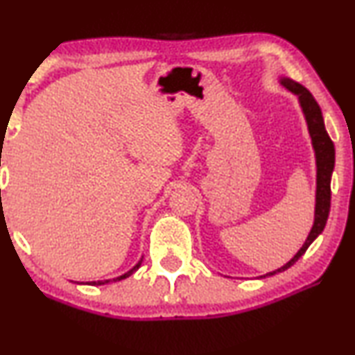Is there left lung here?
Listing matches in <instances>:
<instances>
[{"label":"left lung","mask_w":355,"mask_h":355,"mask_svg":"<svg viewBox=\"0 0 355 355\" xmlns=\"http://www.w3.org/2000/svg\"><path fill=\"white\" fill-rule=\"evenodd\" d=\"M278 83L283 88H286L289 93L296 94L297 103L301 106V111L306 119L309 135H311V141L313 148V154H315V167H317V188H315V211H313V223L311 232H309L306 241L301 246V249L294 254L293 259L282 266L277 270L268 272L266 275H261L257 278L272 277L275 273L288 270L289 267L294 266L299 261V257L304 256L307 248L315 241L318 234L323 232L327 225L328 214H329V201H331V175L334 168V144L331 138L328 137L325 122H323L322 109L318 106L315 98L312 96L307 88H304L301 83L294 82L289 77H279Z\"/></svg>","instance_id":"obj_1"}]
</instances>
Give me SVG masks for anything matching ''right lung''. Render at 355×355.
Wrapping results in <instances>:
<instances>
[{
  "label": "right lung",
  "instance_id": "1",
  "mask_svg": "<svg viewBox=\"0 0 355 355\" xmlns=\"http://www.w3.org/2000/svg\"><path fill=\"white\" fill-rule=\"evenodd\" d=\"M141 262H143V257L139 259L137 266H135L133 268H130L127 273H123V275H121V277H116V278H112V279H99V282H87V283H80V284H92V286H101V284H106V283H111V282H121V279H125L130 275H133V273L139 268V266H141Z\"/></svg>",
  "mask_w": 355,
  "mask_h": 355
}]
</instances>
